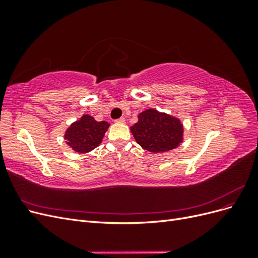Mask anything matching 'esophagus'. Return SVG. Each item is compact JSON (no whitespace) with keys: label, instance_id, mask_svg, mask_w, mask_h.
<instances>
[{"label":"esophagus","instance_id":"34e87169","mask_svg":"<svg viewBox=\"0 0 258 258\" xmlns=\"http://www.w3.org/2000/svg\"><path fill=\"white\" fill-rule=\"evenodd\" d=\"M115 121H116L117 123H124V122H126V119H124L123 117H121V118H119V119H116Z\"/></svg>","mask_w":258,"mask_h":258}]
</instances>
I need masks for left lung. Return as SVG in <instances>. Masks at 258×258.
Listing matches in <instances>:
<instances>
[{
  "mask_svg": "<svg viewBox=\"0 0 258 258\" xmlns=\"http://www.w3.org/2000/svg\"><path fill=\"white\" fill-rule=\"evenodd\" d=\"M130 131L143 150L154 154L174 150L184 140L182 121L155 108L140 113L138 122L130 127Z\"/></svg>",
  "mask_w": 258,
  "mask_h": 258,
  "instance_id": "8db88e82",
  "label": "left lung"
}]
</instances>
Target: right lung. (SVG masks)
I'll return each mask as SVG.
<instances>
[{"label":"right lung","mask_w":258,"mask_h":258,"mask_svg":"<svg viewBox=\"0 0 258 258\" xmlns=\"http://www.w3.org/2000/svg\"><path fill=\"white\" fill-rule=\"evenodd\" d=\"M108 127V122L104 120L97 121L92 116L84 114L79 120L72 122L66 130V143L76 153H89L102 142Z\"/></svg>","instance_id":"1"}]
</instances>
